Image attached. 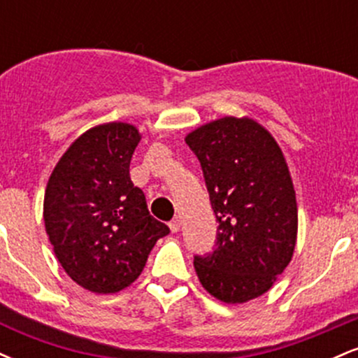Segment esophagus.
I'll list each match as a JSON object with an SVG mask.
<instances>
[{
  "label": "esophagus",
  "mask_w": 358,
  "mask_h": 358,
  "mask_svg": "<svg viewBox=\"0 0 358 358\" xmlns=\"http://www.w3.org/2000/svg\"><path fill=\"white\" fill-rule=\"evenodd\" d=\"M168 225H170V231L173 232V234L180 231V220H178V219H173Z\"/></svg>",
  "instance_id": "obj_1"
}]
</instances>
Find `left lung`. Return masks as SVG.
Returning <instances> with one entry per match:
<instances>
[{
	"instance_id": "8db88e82",
	"label": "left lung",
	"mask_w": 358,
	"mask_h": 358,
	"mask_svg": "<svg viewBox=\"0 0 358 358\" xmlns=\"http://www.w3.org/2000/svg\"><path fill=\"white\" fill-rule=\"evenodd\" d=\"M202 165L219 220L217 248L195 256L207 293L227 305L256 299L293 259L296 192L281 148L252 117L225 116L185 138Z\"/></svg>"
}]
</instances>
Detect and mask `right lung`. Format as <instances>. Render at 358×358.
Wrapping results in <instances>:
<instances>
[{"mask_svg":"<svg viewBox=\"0 0 358 358\" xmlns=\"http://www.w3.org/2000/svg\"><path fill=\"white\" fill-rule=\"evenodd\" d=\"M141 133L104 122L82 133L53 168L43 220L53 252L77 285L97 294L136 281L159 237L170 229L148 212L129 163Z\"/></svg>","mask_w":358,"mask_h":358,"instance_id":"add662e5","label":"right lung"}]
</instances>
